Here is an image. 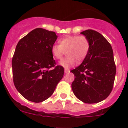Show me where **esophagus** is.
<instances>
[{"mask_svg":"<svg viewBox=\"0 0 128 128\" xmlns=\"http://www.w3.org/2000/svg\"><path fill=\"white\" fill-rule=\"evenodd\" d=\"M64 72H65L66 74L70 73V70L69 69H64Z\"/></svg>","mask_w":128,"mask_h":128,"instance_id":"obj_1","label":"esophagus"}]
</instances>
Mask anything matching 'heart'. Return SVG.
Instances as JSON below:
<instances>
[{
    "label": "heart",
    "instance_id": "obj_1",
    "mask_svg": "<svg viewBox=\"0 0 128 128\" xmlns=\"http://www.w3.org/2000/svg\"><path fill=\"white\" fill-rule=\"evenodd\" d=\"M60 45L54 44L51 48L52 56L60 60L66 52L67 56L60 60L59 64L66 68L74 66L77 60L82 61L88 54L90 42L84 36H68L59 40Z\"/></svg>",
    "mask_w": 128,
    "mask_h": 128
}]
</instances>
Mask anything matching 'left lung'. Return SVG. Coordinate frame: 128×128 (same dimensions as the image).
<instances>
[{"label":"left lung","mask_w":128,"mask_h":128,"mask_svg":"<svg viewBox=\"0 0 128 128\" xmlns=\"http://www.w3.org/2000/svg\"><path fill=\"white\" fill-rule=\"evenodd\" d=\"M90 42L87 56L78 67L71 70L74 74L72 89L82 102L94 104L107 98L112 90L116 74L113 50L102 35L95 30L82 32Z\"/></svg>","instance_id":"8db88e82"}]
</instances>
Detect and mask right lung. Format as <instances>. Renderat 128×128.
I'll return each mask as SVG.
<instances>
[{"label": "right lung", "mask_w": 128, "mask_h": 128, "mask_svg": "<svg viewBox=\"0 0 128 128\" xmlns=\"http://www.w3.org/2000/svg\"><path fill=\"white\" fill-rule=\"evenodd\" d=\"M58 38L54 32L37 28L19 41L12 59L13 82L24 98L41 102L53 94L62 78L64 68L57 66L51 48Z\"/></svg>", "instance_id": "right-lung-1"}]
</instances>
